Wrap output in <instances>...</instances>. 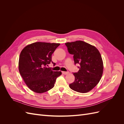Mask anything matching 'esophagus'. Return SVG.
<instances>
[{
	"instance_id": "esophagus-1",
	"label": "esophagus",
	"mask_w": 124,
	"mask_h": 124,
	"mask_svg": "<svg viewBox=\"0 0 124 124\" xmlns=\"http://www.w3.org/2000/svg\"><path fill=\"white\" fill-rule=\"evenodd\" d=\"M62 73L63 74H65V75H67L69 73V72H65V71H62Z\"/></svg>"
}]
</instances>
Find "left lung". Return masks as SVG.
I'll use <instances>...</instances> for the list:
<instances>
[{"instance_id": "1", "label": "left lung", "mask_w": 124, "mask_h": 124, "mask_svg": "<svg viewBox=\"0 0 124 124\" xmlns=\"http://www.w3.org/2000/svg\"><path fill=\"white\" fill-rule=\"evenodd\" d=\"M65 44L69 53L73 55L75 65H80L78 72L73 73L75 80L69 87L78 93H87L98 84L102 76L103 65L100 52L95 46L82 41Z\"/></svg>"}]
</instances>
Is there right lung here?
Returning <instances> with one entry per match:
<instances>
[{"instance_id": "obj_1", "label": "right lung", "mask_w": 124, "mask_h": 124, "mask_svg": "<svg viewBox=\"0 0 124 124\" xmlns=\"http://www.w3.org/2000/svg\"><path fill=\"white\" fill-rule=\"evenodd\" d=\"M60 45L37 42L25 46L21 52L18 69L28 87L37 93H43L54 86L61 71L47 68L52 61V55Z\"/></svg>"}]
</instances>
